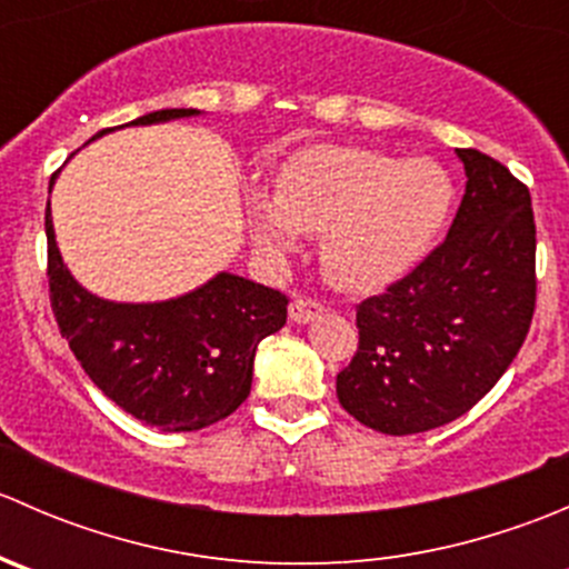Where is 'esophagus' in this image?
Returning a JSON list of instances; mask_svg holds the SVG:
<instances>
[{"label":"esophagus","instance_id":"esophagus-1","mask_svg":"<svg viewBox=\"0 0 569 569\" xmlns=\"http://www.w3.org/2000/svg\"><path fill=\"white\" fill-rule=\"evenodd\" d=\"M319 313H321V306L317 300H311V297H295L289 306V317H291V321H297V325L313 321Z\"/></svg>","mask_w":569,"mask_h":569}]
</instances>
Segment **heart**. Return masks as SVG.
<instances>
[{
    "mask_svg": "<svg viewBox=\"0 0 569 569\" xmlns=\"http://www.w3.org/2000/svg\"><path fill=\"white\" fill-rule=\"evenodd\" d=\"M455 183L432 159H399L358 146H317L278 176L274 200H250L263 252L283 256L297 233H325V269L349 291H377L410 272L449 220Z\"/></svg>",
    "mask_w": 569,
    "mask_h": 569,
    "instance_id": "obj_1",
    "label": "heart"
}]
</instances>
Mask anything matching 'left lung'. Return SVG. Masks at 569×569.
I'll use <instances>...</instances> for the list:
<instances>
[{
  "instance_id": "left-lung-1",
  "label": "left lung",
  "mask_w": 569,
  "mask_h": 569,
  "mask_svg": "<svg viewBox=\"0 0 569 569\" xmlns=\"http://www.w3.org/2000/svg\"><path fill=\"white\" fill-rule=\"evenodd\" d=\"M462 203L449 237L358 306V352L336 377L343 410L382 435H416L468 412L529 336L537 306L531 194L498 159L457 148Z\"/></svg>"
}]
</instances>
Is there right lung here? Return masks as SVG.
Here are the masks:
<instances>
[{
	"label": "right lung",
	"instance_id": "right-lung-1",
	"mask_svg": "<svg viewBox=\"0 0 569 569\" xmlns=\"http://www.w3.org/2000/svg\"><path fill=\"white\" fill-rule=\"evenodd\" d=\"M189 114L198 109H159L131 123ZM46 244L60 336L114 405L162 432H194L228 418L248 399L258 343L286 325V295L220 272L178 300L109 302L84 291L66 269L49 206Z\"/></svg>",
	"mask_w": 569,
	"mask_h": 569
}]
</instances>
